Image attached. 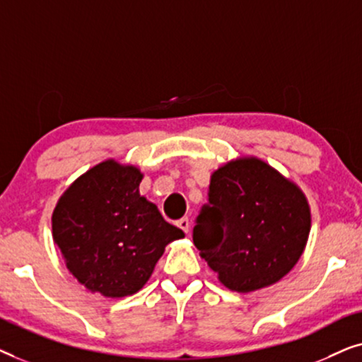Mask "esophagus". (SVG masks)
Returning a JSON list of instances; mask_svg holds the SVG:
<instances>
[{"mask_svg": "<svg viewBox=\"0 0 362 362\" xmlns=\"http://www.w3.org/2000/svg\"><path fill=\"white\" fill-rule=\"evenodd\" d=\"M176 226L180 227V229L182 230V232H189V219H187V217H182V219H180L176 222Z\"/></svg>", "mask_w": 362, "mask_h": 362, "instance_id": "34e87169", "label": "esophagus"}]
</instances>
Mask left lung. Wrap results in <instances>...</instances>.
Instances as JSON below:
<instances>
[{
	"label": "left lung",
	"mask_w": 362,
	"mask_h": 362,
	"mask_svg": "<svg viewBox=\"0 0 362 362\" xmlns=\"http://www.w3.org/2000/svg\"><path fill=\"white\" fill-rule=\"evenodd\" d=\"M310 229V204L300 186L260 158L239 156L211 175L192 240L226 288L250 293L293 269Z\"/></svg>",
	"instance_id": "1"
}]
</instances>
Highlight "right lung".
<instances>
[{"label": "right lung", "mask_w": 362, "mask_h": 362, "mask_svg": "<svg viewBox=\"0 0 362 362\" xmlns=\"http://www.w3.org/2000/svg\"><path fill=\"white\" fill-rule=\"evenodd\" d=\"M140 168L108 158L62 192L52 239L74 279L92 293L123 298L140 291L156 262L185 232L140 194Z\"/></svg>", "instance_id": "obj_1"}]
</instances>
